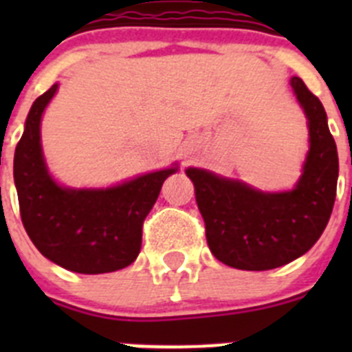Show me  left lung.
I'll return each instance as SVG.
<instances>
[{
  "mask_svg": "<svg viewBox=\"0 0 352 352\" xmlns=\"http://www.w3.org/2000/svg\"><path fill=\"white\" fill-rule=\"evenodd\" d=\"M289 82L307 116L310 144L291 190L264 192L201 167L185 170L195 186L208 247L231 268L264 272L298 259L321 238L333 211L338 153L328 116L300 77Z\"/></svg>",
  "mask_w": 352,
  "mask_h": 352,
  "instance_id": "obj_1",
  "label": "left lung"
}]
</instances>
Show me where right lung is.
<instances>
[{"label":"right lung","instance_id":"add662e5","mask_svg":"<svg viewBox=\"0 0 352 352\" xmlns=\"http://www.w3.org/2000/svg\"><path fill=\"white\" fill-rule=\"evenodd\" d=\"M58 82L30 109L14 155V182L24 229L43 257L68 272L98 275L138 259L142 222L178 164L107 188H70L49 173L40 123Z\"/></svg>","mask_w":352,"mask_h":352}]
</instances>
